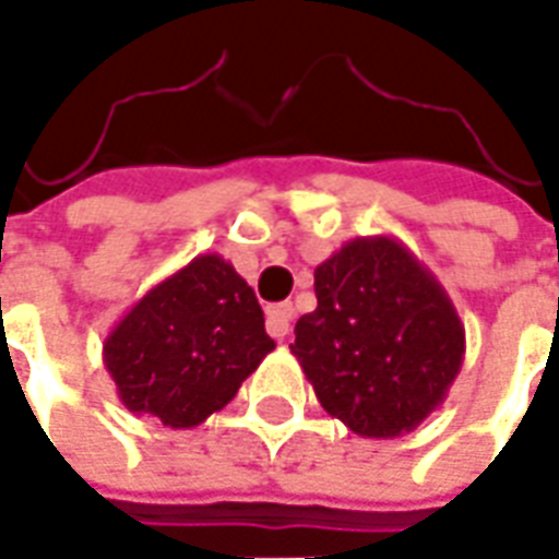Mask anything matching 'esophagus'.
Instances as JSON below:
<instances>
[{
  "label": "esophagus",
  "instance_id": "1",
  "mask_svg": "<svg viewBox=\"0 0 559 559\" xmlns=\"http://www.w3.org/2000/svg\"><path fill=\"white\" fill-rule=\"evenodd\" d=\"M290 326H293V305L290 302H281V305H272L266 311V332L272 335L275 341H284L290 335Z\"/></svg>",
  "mask_w": 559,
  "mask_h": 559
}]
</instances>
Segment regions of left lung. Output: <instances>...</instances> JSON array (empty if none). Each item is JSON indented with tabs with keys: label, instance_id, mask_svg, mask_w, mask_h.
Masks as SVG:
<instances>
[{
	"label": "left lung",
	"instance_id": "1",
	"mask_svg": "<svg viewBox=\"0 0 559 559\" xmlns=\"http://www.w3.org/2000/svg\"><path fill=\"white\" fill-rule=\"evenodd\" d=\"M314 293L290 350L323 411L374 440L419 428L467 350L437 275L395 236H359L314 269Z\"/></svg>",
	"mask_w": 559,
	"mask_h": 559
}]
</instances>
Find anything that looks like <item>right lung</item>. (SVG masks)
Listing matches in <instances>:
<instances>
[{"label": "right lung", "instance_id": "add662e5", "mask_svg": "<svg viewBox=\"0 0 559 559\" xmlns=\"http://www.w3.org/2000/svg\"><path fill=\"white\" fill-rule=\"evenodd\" d=\"M275 350L254 290L221 254L158 281L104 338V365L128 411L197 428L224 411Z\"/></svg>", "mask_w": 559, "mask_h": 559}]
</instances>
